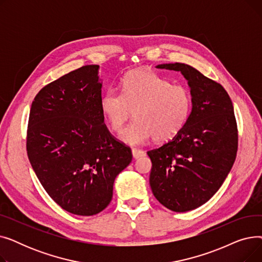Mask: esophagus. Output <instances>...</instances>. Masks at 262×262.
Here are the masks:
<instances>
[{
  "label": "esophagus",
  "instance_id": "34e87169",
  "mask_svg": "<svg viewBox=\"0 0 262 262\" xmlns=\"http://www.w3.org/2000/svg\"><path fill=\"white\" fill-rule=\"evenodd\" d=\"M132 154H133L134 159H138V158H141V157L145 156L144 150L138 149V148H133V149H132Z\"/></svg>",
  "mask_w": 262,
  "mask_h": 262
}]
</instances>
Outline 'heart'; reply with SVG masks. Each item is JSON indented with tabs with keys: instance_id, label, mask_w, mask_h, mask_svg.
<instances>
[{
	"instance_id": "obj_1",
	"label": "heart",
	"mask_w": 262,
	"mask_h": 262,
	"mask_svg": "<svg viewBox=\"0 0 262 262\" xmlns=\"http://www.w3.org/2000/svg\"><path fill=\"white\" fill-rule=\"evenodd\" d=\"M100 107L109 127L120 132L135 112L136 121L123 129L120 140L129 145H141L150 138L168 141L182 130L192 107L191 94L181 85L157 73L138 69L122 80L121 92L108 89Z\"/></svg>"
}]
</instances>
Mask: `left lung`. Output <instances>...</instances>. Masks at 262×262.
Segmentation results:
<instances>
[{"mask_svg": "<svg viewBox=\"0 0 262 262\" xmlns=\"http://www.w3.org/2000/svg\"><path fill=\"white\" fill-rule=\"evenodd\" d=\"M157 69L181 72L192 100L190 116L174 138L148 150L149 185L157 201L175 212L193 210L220 189L235 162L238 148L233 106L226 90L186 63Z\"/></svg>", "mask_w": 262, "mask_h": 262, "instance_id": "1", "label": "left lung"}]
</instances>
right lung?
Segmentation results:
<instances>
[{
	"instance_id": "right-lung-1",
	"label": "right lung",
	"mask_w": 262,
	"mask_h": 262,
	"mask_svg": "<svg viewBox=\"0 0 262 262\" xmlns=\"http://www.w3.org/2000/svg\"><path fill=\"white\" fill-rule=\"evenodd\" d=\"M100 66L88 64L41 89L31 107L26 148L48 194L66 211L93 215L113 199L129 147L104 124Z\"/></svg>"
}]
</instances>
